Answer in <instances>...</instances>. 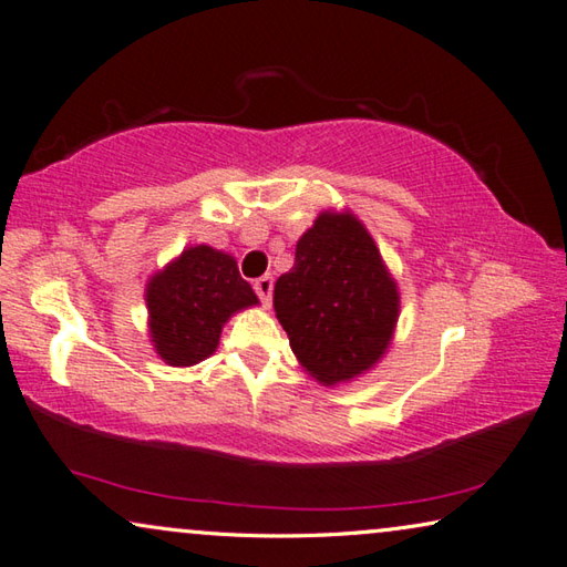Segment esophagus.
<instances>
[{
	"label": "esophagus",
	"instance_id": "1",
	"mask_svg": "<svg viewBox=\"0 0 567 567\" xmlns=\"http://www.w3.org/2000/svg\"><path fill=\"white\" fill-rule=\"evenodd\" d=\"M255 292H258V297H260V302L265 305V307H270V299H272V277L270 275H262V277H258V280H255Z\"/></svg>",
	"mask_w": 567,
	"mask_h": 567
}]
</instances>
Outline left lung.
<instances>
[{
    "label": "left lung",
    "instance_id": "left-lung-1",
    "mask_svg": "<svg viewBox=\"0 0 567 567\" xmlns=\"http://www.w3.org/2000/svg\"><path fill=\"white\" fill-rule=\"evenodd\" d=\"M275 315L299 365L321 385L357 381L383 359L401 317V292L353 210H321L277 277Z\"/></svg>",
    "mask_w": 567,
    "mask_h": 567
}]
</instances>
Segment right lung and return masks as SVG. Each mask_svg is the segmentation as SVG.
Listing matches in <instances>:
<instances>
[{
  "instance_id": "right-lung-1",
  "label": "right lung",
  "mask_w": 567,
  "mask_h": 567,
  "mask_svg": "<svg viewBox=\"0 0 567 567\" xmlns=\"http://www.w3.org/2000/svg\"><path fill=\"white\" fill-rule=\"evenodd\" d=\"M150 341L157 357L186 369L218 349L226 321L260 305L243 280L233 255L210 246H188L150 277L144 287Z\"/></svg>"
}]
</instances>
